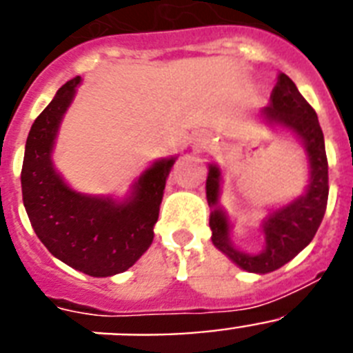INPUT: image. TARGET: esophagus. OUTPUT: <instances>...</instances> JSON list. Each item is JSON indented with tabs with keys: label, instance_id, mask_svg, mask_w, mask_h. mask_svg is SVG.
I'll use <instances>...</instances> for the list:
<instances>
[{
	"label": "esophagus",
	"instance_id": "esophagus-1",
	"mask_svg": "<svg viewBox=\"0 0 353 353\" xmlns=\"http://www.w3.org/2000/svg\"><path fill=\"white\" fill-rule=\"evenodd\" d=\"M208 143H210V136L205 132H196L191 138V145L194 146V148H205Z\"/></svg>",
	"mask_w": 353,
	"mask_h": 353
}]
</instances>
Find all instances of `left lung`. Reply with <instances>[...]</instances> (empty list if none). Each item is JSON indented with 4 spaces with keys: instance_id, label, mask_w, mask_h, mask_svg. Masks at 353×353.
<instances>
[{
    "instance_id": "8db88e82",
    "label": "left lung",
    "mask_w": 353,
    "mask_h": 353,
    "mask_svg": "<svg viewBox=\"0 0 353 353\" xmlns=\"http://www.w3.org/2000/svg\"><path fill=\"white\" fill-rule=\"evenodd\" d=\"M265 123L293 134L302 143L307 157L310 180L304 194L265 215L261 230L265 245L258 254H249L233 245L232 223L219 207L221 168L208 164L207 201L210 212L212 244L226 254L236 267L254 274H269L288 263L310 244L322 223L329 198V166L325 141L314 109L307 104L295 83L286 74L277 76L270 104L261 109Z\"/></svg>"
}]
</instances>
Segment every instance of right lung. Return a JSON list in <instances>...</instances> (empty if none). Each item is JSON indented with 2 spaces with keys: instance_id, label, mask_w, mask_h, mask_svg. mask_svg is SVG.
<instances>
[{
  "instance_id": "add662e5",
  "label": "right lung",
  "mask_w": 353,
  "mask_h": 353,
  "mask_svg": "<svg viewBox=\"0 0 353 353\" xmlns=\"http://www.w3.org/2000/svg\"><path fill=\"white\" fill-rule=\"evenodd\" d=\"M81 77L63 84L31 125L24 150L23 201L37 236L52 256L93 277L125 272L154 240L166 179L176 157L159 159L123 199L74 191L52 162L58 130Z\"/></svg>"
}]
</instances>
